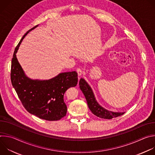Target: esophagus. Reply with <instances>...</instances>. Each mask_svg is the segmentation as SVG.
<instances>
[{
	"mask_svg": "<svg viewBox=\"0 0 155 155\" xmlns=\"http://www.w3.org/2000/svg\"><path fill=\"white\" fill-rule=\"evenodd\" d=\"M77 72L78 75L79 77L81 76V75L83 74V71H82L81 69H80V68H78V69H77Z\"/></svg>",
	"mask_w": 155,
	"mask_h": 155,
	"instance_id": "obj_1",
	"label": "esophagus"
}]
</instances>
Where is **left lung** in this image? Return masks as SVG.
<instances>
[{
  "label": "left lung",
  "mask_w": 155,
  "mask_h": 155,
  "mask_svg": "<svg viewBox=\"0 0 155 155\" xmlns=\"http://www.w3.org/2000/svg\"><path fill=\"white\" fill-rule=\"evenodd\" d=\"M80 88L87 101V106L91 112L97 117L110 120L123 115L125 112H115L110 111L102 107L96 101L92 88L86 80L81 78L79 81Z\"/></svg>",
  "instance_id": "left-lung-1"
}]
</instances>
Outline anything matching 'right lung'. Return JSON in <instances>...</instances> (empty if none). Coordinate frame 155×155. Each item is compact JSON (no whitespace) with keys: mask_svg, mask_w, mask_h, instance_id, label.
<instances>
[{"mask_svg":"<svg viewBox=\"0 0 155 155\" xmlns=\"http://www.w3.org/2000/svg\"><path fill=\"white\" fill-rule=\"evenodd\" d=\"M38 26L23 35L15 50L12 60L11 81L28 112L43 120L57 121L67 114L64 95L69 87L77 84L78 75L75 71L62 72L49 80H34L26 75L16 54L26 35Z\"/></svg>","mask_w":155,"mask_h":155,"instance_id":"1","label":"right lung"}]
</instances>
